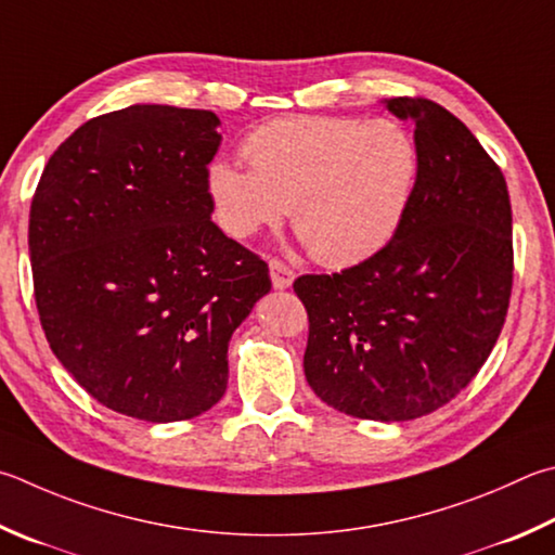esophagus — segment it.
I'll use <instances>...</instances> for the list:
<instances>
[{
    "mask_svg": "<svg viewBox=\"0 0 555 555\" xmlns=\"http://www.w3.org/2000/svg\"><path fill=\"white\" fill-rule=\"evenodd\" d=\"M269 271H271V284H274V288L284 291V288L294 284V269H291L286 261L271 257L269 259Z\"/></svg>",
    "mask_w": 555,
    "mask_h": 555,
    "instance_id": "34e87169",
    "label": "esophagus"
}]
</instances>
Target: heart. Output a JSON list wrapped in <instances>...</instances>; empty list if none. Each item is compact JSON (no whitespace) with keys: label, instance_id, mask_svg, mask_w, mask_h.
<instances>
[{"label":"heart","instance_id":"b5f03b06","mask_svg":"<svg viewBox=\"0 0 555 555\" xmlns=\"http://www.w3.org/2000/svg\"><path fill=\"white\" fill-rule=\"evenodd\" d=\"M249 172L233 163L208 169L218 225L245 240L291 223L310 255L327 267L359 264L402 225L420 177V153L396 120L291 116L249 130Z\"/></svg>","mask_w":555,"mask_h":555}]
</instances>
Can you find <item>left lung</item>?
Instances as JSON below:
<instances>
[{"mask_svg": "<svg viewBox=\"0 0 555 555\" xmlns=\"http://www.w3.org/2000/svg\"><path fill=\"white\" fill-rule=\"evenodd\" d=\"M415 120L417 189L396 237L339 274L294 281L308 310L304 369L345 415H429L476 378L505 325L515 251L507 181L476 135L429 99H388Z\"/></svg>", "mask_w": 555, "mask_h": 555, "instance_id": "obj_1", "label": "left lung"}]
</instances>
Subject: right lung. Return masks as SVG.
Here are the masks:
<instances>
[{
	"label": "right lung",
	"instance_id": "add662e5",
	"mask_svg": "<svg viewBox=\"0 0 555 555\" xmlns=\"http://www.w3.org/2000/svg\"><path fill=\"white\" fill-rule=\"evenodd\" d=\"M214 111L135 104L79 126L28 216L46 339L89 396L145 422L191 420L228 388V341L269 267L210 214Z\"/></svg>",
	"mask_w": 555,
	"mask_h": 555
}]
</instances>
